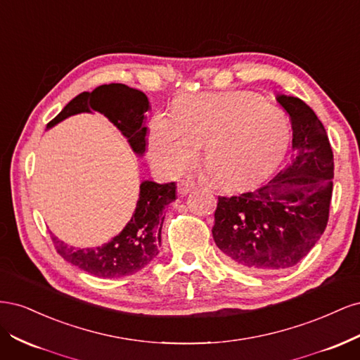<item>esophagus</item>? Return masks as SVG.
<instances>
[{
    "instance_id": "1",
    "label": "esophagus",
    "mask_w": 360,
    "mask_h": 360,
    "mask_svg": "<svg viewBox=\"0 0 360 360\" xmlns=\"http://www.w3.org/2000/svg\"><path fill=\"white\" fill-rule=\"evenodd\" d=\"M193 189H195L193 184L192 183H186V181L179 183V186H177V192H179L180 197H186V195L191 193V191H193Z\"/></svg>"
}]
</instances>
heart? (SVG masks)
<instances>
[{
    "mask_svg": "<svg viewBox=\"0 0 360 360\" xmlns=\"http://www.w3.org/2000/svg\"><path fill=\"white\" fill-rule=\"evenodd\" d=\"M290 139L287 114L249 91L181 96L172 115L150 124L148 156L168 176H177L198 156L222 189H242L274 171Z\"/></svg>",
    "mask_w": 360,
    "mask_h": 360,
    "instance_id": "heart-1",
    "label": "heart"
}]
</instances>
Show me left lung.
Wrapping results in <instances>:
<instances>
[{
    "mask_svg": "<svg viewBox=\"0 0 360 360\" xmlns=\"http://www.w3.org/2000/svg\"><path fill=\"white\" fill-rule=\"evenodd\" d=\"M276 101L292 127L285 167L252 192L219 197L212 228L228 261L252 274L300 263L324 233L332 200L333 153L321 122L299 97Z\"/></svg>",
    "mask_w": 360,
    "mask_h": 360,
    "instance_id": "1",
    "label": "left lung"
}]
</instances>
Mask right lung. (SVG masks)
Returning a JSON list of instances; mask_svg holds the SVG:
<instances>
[{"instance_id": "1", "label": "right lung", "mask_w": 360, "mask_h": 360, "mask_svg": "<svg viewBox=\"0 0 360 360\" xmlns=\"http://www.w3.org/2000/svg\"><path fill=\"white\" fill-rule=\"evenodd\" d=\"M150 110L148 97L124 84H108L84 91L72 99L64 110L48 123L51 129L72 115L101 112L122 132L138 158L146 155L147 127L146 112ZM176 183L144 180L139 184L135 212L123 231L110 242L96 248H75L52 236L57 252L68 263L97 278H120L134 275L159 254L165 207L176 201Z\"/></svg>"}]
</instances>
